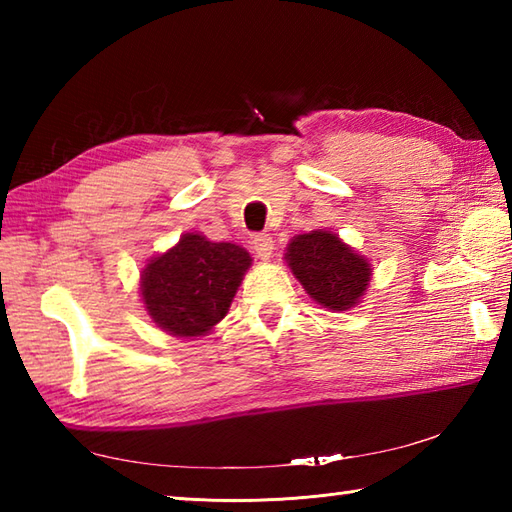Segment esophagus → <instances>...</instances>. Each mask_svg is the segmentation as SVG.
Wrapping results in <instances>:
<instances>
[{
	"label": "esophagus",
	"instance_id": "esophagus-1",
	"mask_svg": "<svg viewBox=\"0 0 512 512\" xmlns=\"http://www.w3.org/2000/svg\"><path fill=\"white\" fill-rule=\"evenodd\" d=\"M253 250L257 253V257L270 259V255H273V250H275L273 237H270L268 233H257V235L253 237Z\"/></svg>",
	"mask_w": 512,
	"mask_h": 512
}]
</instances>
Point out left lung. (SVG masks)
I'll list each match as a JSON object with an SVG mask.
<instances>
[{
    "instance_id": "1",
    "label": "left lung",
    "mask_w": 512,
    "mask_h": 512,
    "mask_svg": "<svg viewBox=\"0 0 512 512\" xmlns=\"http://www.w3.org/2000/svg\"><path fill=\"white\" fill-rule=\"evenodd\" d=\"M286 262L308 295L334 312L354 308L372 279L367 259L323 228L290 239Z\"/></svg>"
}]
</instances>
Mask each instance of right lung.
I'll return each instance as SVG.
<instances>
[{"instance_id": "obj_1", "label": "right lung", "mask_w": 512, "mask_h": 512, "mask_svg": "<svg viewBox=\"0 0 512 512\" xmlns=\"http://www.w3.org/2000/svg\"><path fill=\"white\" fill-rule=\"evenodd\" d=\"M250 262L242 246L184 233L143 268L140 295L147 314L173 336L209 334L226 317Z\"/></svg>"}]
</instances>
